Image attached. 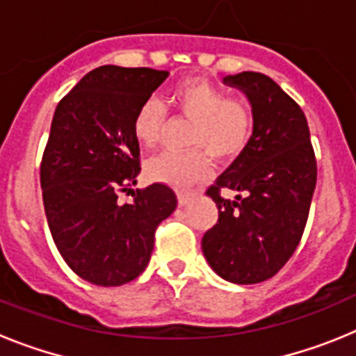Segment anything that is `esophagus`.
I'll list each match as a JSON object with an SVG mask.
<instances>
[{
    "label": "esophagus",
    "instance_id": "esophagus-1",
    "mask_svg": "<svg viewBox=\"0 0 356 356\" xmlns=\"http://www.w3.org/2000/svg\"><path fill=\"white\" fill-rule=\"evenodd\" d=\"M193 197L194 193H191V191H180V193H178V205L185 207Z\"/></svg>",
    "mask_w": 356,
    "mask_h": 356
}]
</instances>
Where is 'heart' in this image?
Wrapping results in <instances>:
<instances>
[{"label":"heart","instance_id":"obj_1","mask_svg":"<svg viewBox=\"0 0 356 356\" xmlns=\"http://www.w3.org/2000/svg\"><path fill=\"white\" fill-rule=\"evenodd\" d=\"M169 105L193 121L187 139L193 149L162 151L147 160L149 180L178 188L188 187L209 176V154L219 162H229L241 156L250 144L254 127L251 106L238 97H228L209 80L180 81L169 92ZM163 118V106L156 99L144 102L131 122L135 140L144 147L155 146Z\"/></svg>","mask_w":356,"mask_h":356}]
</instances>
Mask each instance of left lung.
<instances>
[{
	"mask_svg": "<svg viewBox=\"0 0 356 356\" xmlns=\"http://www.w3.org/2000/svg\"><path fill=\"white\" fill-rule=\"evenodd\" d=\"M225 83L246 94L254 127L244 153L207 191L219 219L201 248L221 278L260 284L289 262L303 237L317 181L316 153L303 110L276 81L244 71ZM222 188L243 194L226 200Z\"/></svg>",
	"mask_w": 356,
	"mask_h": 356,
	"instance_id": "obj_1",
	"label": "left lung"
}]
</instances>
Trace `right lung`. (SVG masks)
<instances>
[{
  "mask_svg": "<svg viewBox=\"0 0 356 356\" xmlns=\"http://www.w3.org/2000/svg\"><path fill=\"white\" fill-rule=\"evenodd\" d=\"M169 71L102 65L56 105L40 162L49 232L72 271L102 287H118L146 269L155 232L175 212L169 185L134 191L140 149L131 122ZM131 193V204L117 200Z\"/></svg>",
  "mask_w": 356,
  "mask_h": 356,
  "instance_id": "add662e5",
  "label": "right lung"
}]
</instances>
